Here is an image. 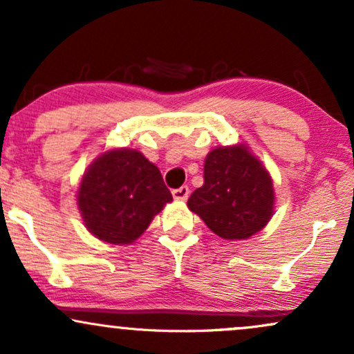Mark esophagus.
Masks as SVG:
<instances>
[{
  "instance_id": "esophagus-1",
  "label": "esophagus",
  "mask_w": 354,
  "mask_h": 354,
  "mask_svg": "<svg viewBox=\"0 0 354 354\" xmlns=\"http://www.w3.org/2000/svg\"><path fill=\"white\" fill-rule=\"evenodd\" d=\"M189 194V188L188 186H180V188L173 189V198L174 200H186Z\"/></svg>"
}]
</instances>
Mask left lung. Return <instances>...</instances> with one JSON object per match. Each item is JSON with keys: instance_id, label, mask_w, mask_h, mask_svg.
Segmentation results:
<instances>
[{"instance_id": "1", "label": "left lung", "mask_w": 354, "mask_h": 354, "mask_svg": "<svg viewBox=\"0 0 354 354\" xmlns=\"http://www.w3.org/2000/svg\"><path fill=\"white\" fill-rule=\"evenodd\" d=\"M273 181L243 145L213 149L205 161V183L188 208L225 239H246L273 216Z\"/></svg>"}]
</instances>
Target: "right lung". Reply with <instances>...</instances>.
<instances>
[{"mask_svg":"<svg viewBox=\"0 0 354 354\" xmlns=\"http://www.w3.org/2000/svg\"><path fill=\"white\" fill-rule=\"evenodd\" d=\"M173 200L160 169L135 149L103 153L84 173L78 206L86 228L111 245H129Z\"/></svg>","mask_w":354,"mask_h":354,"instance_id":"1","label":"right lung"}]
</instances>
